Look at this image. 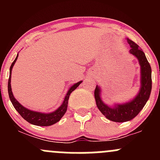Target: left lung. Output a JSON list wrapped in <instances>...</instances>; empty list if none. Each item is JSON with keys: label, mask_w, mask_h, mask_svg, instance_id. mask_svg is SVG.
<instances>
[{"label": "left lung", "mask_w": 160, "mask_h": 160, "mask_svg": "<svg viewBox=\"0 0 160 160\" xmlns=\"http://www.w3.org/2000/svg\"><path fill=\"white\" fill-rule=\"evenodd\" d=\"M128 40L131 47L130 53L136 56L141 66V89L136 98L131 102L119 104L115 108H110L104 104L100 98V88L96 86L94 98L100 111L109 120L115 122H124L132 120L135 117L147 102L152 90V70L144 52L139 46L130 39Z\"/></svg>", "instance_id": "8db88e82"}]
</instances>
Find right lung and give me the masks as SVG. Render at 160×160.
Masks as SVG:
<instances>
[{
  "label": "right lung",
  "instance_id": "1",
  "mask_svg": "<svg viewBox=\"0 0 160 160\" xmlns=\"http://www.w3.org/2000/svg\"><path fill=\"white\" fill-rule=\"evenodd\" d=\"M17 58L18 56L17 57L15 58V59L14 60V62H12V64H11L10 67V75H9L8 83V90L9 98H10V100L11 103H12L13 106H14V108L25 120H26L27 122L32 124V125H38V126H49V125H53V124L58 122L60 120L61 118L64 115L66 111H67V104H68V100L69 98H70V93H72V91H73L80 83H81L82 81L78 82V83H75L73 86L71 87L70 90H69L68 93H67V96L65 97V99H64L62 104L57 109V110L55 111L54 112L50 113V114H42V113L35 112V111L28 110V109L24 108L23 106L21 105V104L18 102L17 100H16L15 98H14V96H13L12 91H11V70H12V67L13 66H14V62L17 60Z\"/></svg>",
  "mask_w": 160,
  "mask_h": 160
}]
</instances>
